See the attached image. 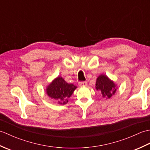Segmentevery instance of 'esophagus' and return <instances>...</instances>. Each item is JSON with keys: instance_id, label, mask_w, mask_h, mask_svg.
Here are the masks:
<instances>
[{"instance_id": "esophagus-1", "label": "esophagus", "mask_w": 150, "mask_h": 150, "mask_svg": "<svg viewBox=\"0 0 150 150\" xmlns=\"http://www.w3.org/2000/svg\"><path fill=\"white\" fill-rule=\"evenodd\" d=\"M79 85L80 86H86L88 85V83L86 82H80L79 83Z\"/></svg>"}]
</instances>
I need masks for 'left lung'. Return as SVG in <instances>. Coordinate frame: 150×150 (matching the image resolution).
Masks as SVG:
<instances>
[{
    "instance_id": "obj_1",
    "label": "left lung",
    "mask_w": 150,
    "mask_h": 150,
    "mask_svg": "<svg viewBox=\"0 0 150 150\" xmlns=\"http://www.w3.org/2000/svg\"><path fill=\"white\" fill-rule=\"evenodd\" d=\"M95 88L101 92L104 98H110L117 91V87L113 81L108 78L106 75H100L98 77L95 84Z\"/></svg>"
}]
</instances>
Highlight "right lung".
I'll use <instances>...</instances> for the list:
<instances>
[{
    "mask_svg": "<svg viewBox=\"0 0 150 150\" xmlns=\"http://www.w3.org/2000/svg\"><path fill=\"white\" fill-rule=\"evenodd\" d=\"M77 86L68 84L61 77H57L46 88V93L53 99L58 100L59 104H66Z\"/></svg>",
    "mask_w": 150,
    "mask_h": 150,
    "instance_id": "obj_1",
    "label": "right lung"
}]
</instances>
